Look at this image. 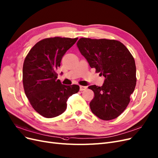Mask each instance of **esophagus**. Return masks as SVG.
Returning a JSON list of instances; mask_svg holds the SVG:
<instances>
[{
	"instance_id": "esophagus-1",
	"label": "esophagus",
	"mask_w": 158,
	"mask_h": 158,
	"mask_svg": "<svg viewBox=\"0 0 158 158\" xmlns=\"http://www.w3.org/2000/svg\"><path fill=\"white\" fill-rule=\"evenodd\" d=\"M87 89V87L86 86H83V85H80V91H84L85 90Z\"/></svg>"
}]
</instances>
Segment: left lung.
<instances>
[{
  "label": "left lung",
  "instance_id": "left-lung-1",
  "mask_svg": "<svg viewBox=\"0 0 158 158\" xmlns=\"http://www.w3.org/2000/svg\"><path fill=\"white\" fill-rule=\"evenodd\" d=\"M77 44L90 67L105 78L101 87H88L95 95L89 103L91 112L102 120L116 118L127 108L135 88L137 78L133 56L116 40L81 38Z\"/></svg>",
  "mask_w": 158,
  "mask_h": 158
}]
</instances>
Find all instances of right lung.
<instances>
[{
	"mask_svg": "<svg viewBox=\"0 0 158 158\" xmlns=\"http://www.w3.org/2000/svg\"><path fill=\"white\" fill-rule=\"evenodd\" d=\"M78 38L53 37L43 39L32 47L23 66V84L31 106L47 118L58 116L67 108L69 97L80 89L78 85H65L57 80L56 70L64 53Z\"/></svg>",
	"mask_w": 158,
	"mask_h": 158,
	"instance_id": "add662e5",
	"label": "right lung"
}]
</instances>
